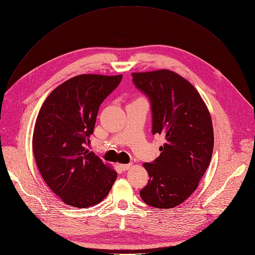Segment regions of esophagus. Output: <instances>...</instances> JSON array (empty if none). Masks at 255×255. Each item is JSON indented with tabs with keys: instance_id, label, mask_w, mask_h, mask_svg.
<instances>
[{
	"instance_id": "34e87169",
	"label": "esophagus",
	"mask_w": 255,
	"mask_h": 255,
	"mask_svg": "<svg viewBox=\"0 0 255 255\" xmlns=\"http://www.w3.org/2000/svg\"><path fill=\"white\" fill-rule=\"evenodd\" d=\"M131 167H132V164H123V165H120V168H121L123 171L129 170Z\"/></svg>"
}]
</instances>
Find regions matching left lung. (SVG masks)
<instances>
[{
    "instance_id": "left-lung-1",
    "label": "left lung",
    "mask_w": 255,
    "mask_h": 255,
    "mask_svg": "<svg viewBox=\"0 0 255 255\" xmlns=\"http://www.w3.org/2000/svg\"><path fill=\"white\" fill-rule=\"evenodd\" d=\"M132 80L150 101L152 134L166 139L159 156L143 164L149 180L140 196L150 206L172 208L196 190L210 166L211 115L195 87L171 70L132 73Z\"/></svg>"
}]
</instances>
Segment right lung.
Returning <instances> with one entry per match:
<instances>
[{
    "label": "right lung",
    "mask_w": 255,
    "mask_h": 255,
    "mask_svg": "<svg viewBox=\"0 0 255 255\" xmlns=\"http://www.w3.org/2000/svg\"><path fill=\"white\" fill-rule=\"evenodd\" d=\"M122 75L82 74L55 88L35 121L32 148L38 171L68 205L85 208L110 192L117 172L86 149L99 109Z\"/></svg>",
    "instance_id": "right-lung-1"
}]
</instances>
